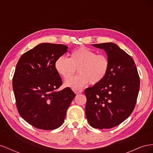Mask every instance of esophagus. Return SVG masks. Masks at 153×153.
Segmentation results:
<instances>
[{"mask_svg":"<svg viewBox=\"0 0 153 153\" xmlns=\"http://www.w3.org/2000/svg\"><path fill=\"white\" fill-rule=\"evenodd\" d=\"M83 92V90L82 89H78V90H74V92L76 94H80V93H82V92Z\"/></svg>","mask_w":153,"mask_h":153,"instance_id":"obj_1","label":"esophagus"}]
</instances>
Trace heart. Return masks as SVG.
Returning <instances> with one entry per match:
<instances>
[{
	"label": "heart",
	"mask_w": 153,
	"mask_h": 153,
	"mask_svg": "<svg viewBox=\"0 0 153 153\" xmlns=\"http://www.w3.org/2000/svg\"><path fill=\"white\" fill-rule=\"evenodd\" d=\"M110 67L108 58L85 47L74 50L70 58L64 55L59 57L55 62V68L65 79L71 77L78 68L79 74L65 82L66 87L78 89L88 83L98 84L106 76Z\"/></svg>",
	"instance_id": "1"
}]
</instances>
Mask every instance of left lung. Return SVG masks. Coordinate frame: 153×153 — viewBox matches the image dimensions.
I'll list each match as a JSON object with an SVG mask.
<instances>
[{"instance_id":"obj_1","label":"left lung","mask_w":153,"mask_h":153,"mask_svg":"<svg viewBox=\"0 0 153 153\" xmlns=\"http://www.w3.org/2000/svg\"><path fill=\"white\" fill-rule=\"evenodd\" d=\"M92 45L105 50L110 67L102 81L84 91L86 117L94 128H112L123 123L133 111L140 78L132 57L116 44Z\"/></svg>"}]
</instances>
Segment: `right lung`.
I'll return each instance as SVG.
<instances>
[{
    "label": "right lung",
    "instance_id": "right-lung-1",
    "mask_svg": "<svg viewBox=\"0 0 153 153\" xmlns=\"http://www.w3.org/2000/svg\"><path fill=\"white\" fill-rule=\"evenodd\" d=\"M64 45L41 43L23 54L13 78L16 107L21 117L36 128L50 130L62 124L75 97L62 84L55 62L68 51Z\"/></svg>",
    "mask_w": 153,
    "mask_h": 153
}]
</instances>
